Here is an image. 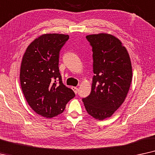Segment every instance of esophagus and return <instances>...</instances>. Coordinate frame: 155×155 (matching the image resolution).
I'll use <instances>...</instances> for the list:
<instances>
[{
    "label": "esophagus",
    "instance_id": "1",
    "mask_svg": "<svg viewBox=\"0 0 155 155\" xmlns=\"http://www.w3.org/2000/svg\"><path fill=\"white\" fill-rule=\"evenodd\" d=\"M71 88H72V90L74 91V92L76 94H77V93H78V88L77 87H75V86H72Z\"/></svg>",
    "mask_w": 155,
    "mask_h": 155
}]
</instances>
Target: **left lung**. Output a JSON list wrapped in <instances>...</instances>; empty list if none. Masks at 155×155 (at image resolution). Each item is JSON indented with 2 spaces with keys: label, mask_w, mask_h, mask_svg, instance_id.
<instances>
[{
  "label": "left lung",
  "mask_w": 155,
  "mask_h": 155,
  "mask_svg": "<svg viewBox=\"0 0 155 155\" xmlns=\"http://www.w3.org/2000/svg\"><path fill=\"white\" fill-rule=\"evenodd\" d=\"M86 38L92 46L95 75L91 94L82 101L91 116L103 120L110 117L126 98L133 79L130 57L114 35L99 33Z\"/></svg>",
  "instance_id": "left-lung-1"
}]
</instances>
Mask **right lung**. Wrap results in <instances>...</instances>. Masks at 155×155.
Segmentation results:
<instances>
[{
    "label": "right lung",
    "mask_w": 155,
    "mask_h": 155,
    "mask_svg": "<svg viewBox=\"0 0 155 155\" xmlns=\"http://www.w3.org/2000/svg\"><path fill=\"white\" fill-rule=\"evenodd\" d=\"M68 39L64 34L42 35L30 43L22 57L20 72L22 93L31 108L47 118L62 113L75 96L63 84L59 70V51Z\"/></svg>",
    "instance_id": "1"
}]
</instances>
